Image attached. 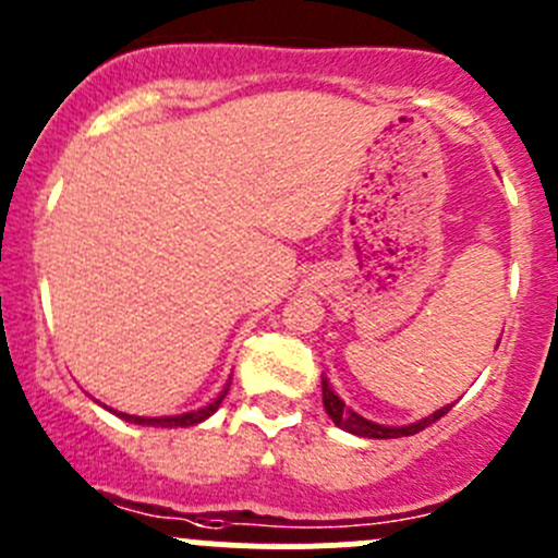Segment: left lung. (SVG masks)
<instances>
[{
	"label": "left lung",
	"instance_id": "1",
	"mask_svg": "<svg viewBox=\"0 0 558 558\" xmlns=\"http://www.w3.org/2000/svg\"><path fill=\"white\" fill-rule=\"evenodd\" d=\"M320 386H324V408L326 413H329V418L335 421L340 429L351 432V435H359V437H375V440H393V437H408V435H418L421 429H426L429 424H435L437 418H442V415L448 413V410L453 408V404H448V408L437 410L435 415H429V418L418 421V424H410V426H380V424H373V421L362 418L359 413H353V410L345 408V402H342L340 397H337L335 391H331V386L326 384V380H320Z\"/></svg>",
	"mask_w": 558,
	"mask_h": 558
}]
</instances>
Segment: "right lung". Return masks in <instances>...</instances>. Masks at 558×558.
Instances as JSON below:
<instances>
[{"mask_svg":"<svg viewBox=\"0 0 558 558\" xmlns=\"http://www.w3.org/2000/svg\"><path fill=\"white\" fill-rule=\"evenodd\" d=\"M227 391L229 388H223V393L218 399H213L210 404H207V408H202V410H194V413H183V415H167V418H140V415H126V413H118L121 415V418H126V421H132V424H143V426H194V424H199V421H205L207 415H213L218 410V404L223 402V397H227Z\"/></svg>","mask_w":558,"mask_h":558,"instance_id":"add662e5","label":"right lung"}]
</instances>
